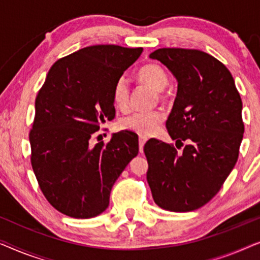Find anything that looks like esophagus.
Returning a JSON list of instances; mask_svg holds the SVG:
<instances>
[{
	"instance_id": "obj_1",
	"label": "esophagus",
	"mask_w": 260,
	"mask_h": 260,
	"mask_svg": "<svg viewBox=\"0 0 260 260\" xmlns=\"http://www.w3.org/2000/svg\"><path fill=\"white\" fill-rule=\"evenodd\" d=\"M146 141H147V138H145V137L139 138V151L140 152L144 151V146H145Z\"/></svg>"
}]
</instances>
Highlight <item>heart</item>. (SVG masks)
I'll return each instance as SVG.
<instances>
[{
  "label": "heart",
  "instance_id": "b5f03b06",
  "mask_svg": "<svg viewBox=\"0 0 260 260\" xmlns=\"http://www.w3.org/2000/svg\"><path fill=\"white\" fill-rule=\"evenodd\" d=\"M138 78L156 90L159 98L162 96V89L168 85L167 73L158 63H147L142 66L138 71ZM112 98L113 102L118 108L125 109L127 107L129 98V87L125 78L116 80L112 90ZM162 121L164 114L159 109L135 111L120 120V127L141 135V137H148V135L154 134L158 131Z\"/></svg>",
  "mask_w": 260,
  "mask_h": 260
}]
</instances>
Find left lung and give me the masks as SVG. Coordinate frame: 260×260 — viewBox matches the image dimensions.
Returning a JSON list of instances; mask_svg holds the SVG:
<instances>
[{
    "mask_svg": "<svg viewBox=\"0 0 260 260\" xmlns=\"http://www.w3.org/2000/svg\"><path fill=\"white\" fill-rule=\"evenodd\" d=\"M149 57L165 64L178 80L166 128L177 148L178 143L187 144L179 153L158 139L146 142L148 185L159 207L194 211L217 194L238 160L243 102L231 73L210 54L160 48Z\"/></svg>",
    "mask_w": 260,
    "mask_h": 260,
    "instance_id": "obj_1",
    "label": "left lung"
}]
</instances>
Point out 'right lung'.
Segmentation results:
<instances>
[{"label":"right lung","mask_w":260,"mask_h":260,"mask_svg":"<svg viewBox=\"0 0 260 260\" xmlns=\"http://www.w3.org/2000/svg\"><path fill=\"white\" fill-rule=\"evenodd\" d=\"M141 53V47L90 46L49 69L35 99L30 162L43 196L61 213L80 219L102 213L116 179L138 155L133 132H119L94 147L89 140L114 119L113 87Z\"/></svg>","instance_id":"right-lung-1"}]
</instances>
